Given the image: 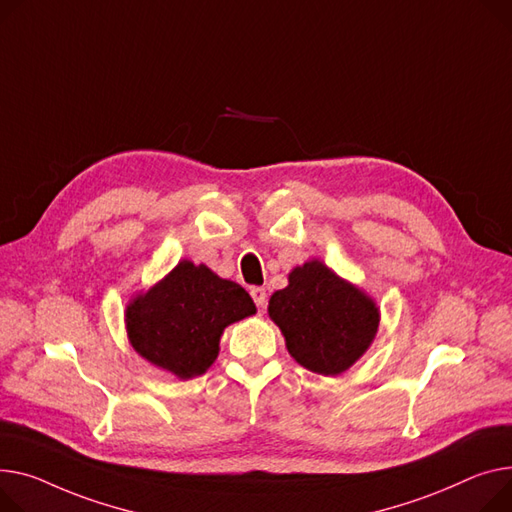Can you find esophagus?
<instances>
[{"instance_id":"34e87169","label":"esophagus","mask_w":512,"mask_h":512,"mask_svg":"<svg viewBox=\"0 0 512 512\" xmlns=\"http://www.w3.org/2000/svg\"><path fill=\"white\" fill-rule=\"evenodd\" d=\"M249 292H251L253 302L257 304V309H259V311H263V309H265V304H267V294H265V290H263V288H259V286H253Z\"/></svg>"}]
</instances>
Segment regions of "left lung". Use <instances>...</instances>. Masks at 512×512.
Returning <instances> with one entry per match:
<instances>
[{
  "label": "left lung",
  "mask_w": 512,
  "mask_h": 512,
  "mask_svg": "<svg viewBox=\"0 0 512 512\" xmlns=\"http://www.w3.org/2000/svg\"><path fill=\"white\" fill-rule=\"evenodd\" d=\"M288 282L269 298L267 311L290 356L325 377L348 370L377 335V306L321 261L296 267Z\"/></svg>",
  "instance_id": "left-lung-1"
}]
</instances>
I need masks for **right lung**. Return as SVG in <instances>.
I'll return each instance as SVG.
<instances>
[{"label": "right lung", "instance_id": "1", "mask_svg": "<svg viewBox=\"0 0 512 512\" xmlns=\"http://www.w3.org/2000/svg\"><path fill=\"white\" fill-rule=\"evenodd\" d=\"M253 313L245 288L206 265L181 261L127 306L125 323L135 352L179 379H191L216 360L224 327Z\"/></svg>", "mask_w": 512, "mask_h": 512}]
</instances>
